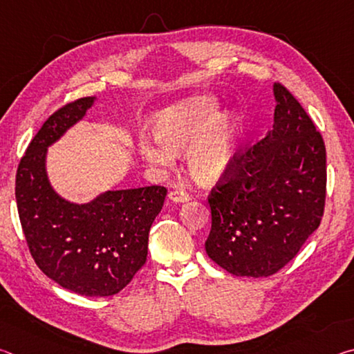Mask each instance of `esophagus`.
<instances>
[{"mask_svg":"<svg viewBox=\"0 0 354 354\" xmlns=\"http://www.w3.org/2000/svg\"><path fill=\"white\" fill-rule=\"evenodd\" d=\"M169 198H170L171 201H175V203H185V201L190 200V196H189L187 192L175 189V190H171L170 194H169Z\"/></svg>","mask_w":354,"mask_h":354,"instance_id":"1","label":"esophagus"}]
</instances>
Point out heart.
Wrapping results in <instances>:
<instances>
[{"label":"heart","mask_w":354,"mask_h":354,"mask_svg":"<svg viewBox=\"0 0 354 354\" xmlns=\"http://www.w3.org/2000/svg\"><path fill=\"white\" fill-rule=\"evenodd\" d=\"M154 136L139 139V153L149 165L169 170L176 154L187 151V170L196 183L211 185L225 178L234 164L241 118L223 112L214 97L200 95L156 113Z\"/></svg>","instance_id":"b5f03b06"}]
</instances>
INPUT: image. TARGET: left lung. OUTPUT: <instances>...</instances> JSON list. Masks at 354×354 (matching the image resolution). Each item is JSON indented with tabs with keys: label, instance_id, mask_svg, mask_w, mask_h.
Wrapping results in <instances>:
<instances>
[{
	"label": "left lung",
	"instance_id": "1",
	"mask_svg": "<svg viewBox=\"0 0 354 354\" xmlns=\"http://www.w3.org/2000/svg\"><path fill=\"white\" fill-rule=\"evenodd\" d=\"M273 129L236 156L209 196L206 253L236 277H270L319 227L326 195V149L301 104L281 84Z\"/></svg>",
	"mask_w": 354,
	"mask_h": 354
}]
</instances>
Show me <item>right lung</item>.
<instances>
[{"mask_svg": "<svg viewBox=\"0 0 354 354\" xmlns=\"http://www.w3.org/2000/svg\"><path fill=\"white\" fill-rule=\"evenodd\" d=\"M97 97L64 106L46 120L17 170L15 198L35 263L48 278L84 297H111L147 262L148 232L167 189L106 190L88 203L59 195L46 171L48 148L86 117Z\"/></svg>", "mask_w": 354, "mask_h": 354, "instance_id": "right-lung-1", "label": "right lung"}]
</instances>
